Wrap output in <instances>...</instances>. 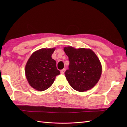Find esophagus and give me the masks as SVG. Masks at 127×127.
I'll return each mask as SVG.
<instances>
[{"label":"esophagus","instance_id":"1","mask_svg":"<svg viewBox=\"0 0 127 127\" xmlns=\"http://www.w3.org/2000/svg\"><path fill=\"white\" fill-rule=\"evenodd\" d=\"M65 69L64 68V69H63L62 70H61V73L62 74H64V72H65Z\"/></svg>","mask_w":127,"mask_h":127}]
</instances>
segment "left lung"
Listing matches in <instances>:
<instances>
[{
	"instance_id": "obj_1",
	"label": "left lung",
	"mask_w": 127,
	"mask_h": 127,
	"mask_svg": "<svg viewBox=\"0 0 127 127\" xmlns=\"http://www.w3.org/2000/svg\"><path fill=\"white\" fill-rule=\"evenodd\" d=\"M69 61V69L65 72L66 80L72 88L79 92L92 88L100 77L101 65L92 50L71 46L64 47Z\"/></svg>"
}]
</instances>
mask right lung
Listing matches in <instances>:
<instances>
[{
	"label": "right lung",
	"mask_w": 127,
	"mask_h": 127,
	"mask_svg": "<svg viewBox=\"0 0 127 127\" xmlns=\"http://www.w3.org/2000/svg\"><path fill=\"white\" fill-rule=\"evenodd\" d=\"M55 48H41L32 54L25 68L27 79L32 87L39 91L47 90L60 74L56 62L51 57Z\"/></svg>",
	"instance_id": "obj_1"
}]
</instances>
